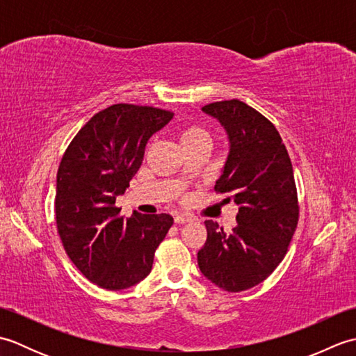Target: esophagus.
Here are the masks:
<instances>
[{
  "label": "esophagus",
  "instance_id": "obj_1",
  "mask_svg": "<svg viewBox=\"0 0 356 356\" xmlns=\"http://www.w3.org/2000/svg\"><path fill=\"white\" fill-rule=\"evenodd\" d=\"M174 222H176L177 225H184V223L191 222V217H188L185 214H176L174 216Z\"/></svg>",
  "mask_w": 356,
  "mask_h": 356
}]
</instances>
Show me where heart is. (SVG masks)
<instances>
[{
  "mask_svg": "<svg viewBox=\"0 0 356 356\" xmlns=\"http://www.w3.org/2000/svg\"><path fill=\"white\" fill-rule=\"evenodd\" d=\"M179 139L182 142V145L186 147L190 143H194L202 139H208V133L203 130V128L197 125H186L179 133Z\"/></svg>",
  "mask_w": 356,
  "mask_h": 356,
  "instance_id": "heart-1",
  "label": "heart"
}]
</instances>
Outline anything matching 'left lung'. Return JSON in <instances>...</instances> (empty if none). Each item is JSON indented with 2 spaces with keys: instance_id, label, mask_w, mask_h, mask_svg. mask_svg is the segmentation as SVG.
Returning a JSON list of instances; mask_svg holds the SVG:
<instances>
[{
  "instance_id": "8db88e82",
  "label": "left lung",
  "mask_w": 356,
  "mask_h": 356,
  "mask_svg": "<svg viewBox=\"0 0 356 356\" xmlns=\"http://www.w3.org/2000/svg\"><path fill=\"white\" fill-rule=\"evenodd\" d=\"M202 110L228 133V161L214 190L237 203L238 225L225 232L207 220L197 263L220 289L241 292L266 280L287 252L300 214L293 170L277 128L255 108L231 99Z\"/></svg>"
}]
</instances>
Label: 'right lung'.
I'll return each mask as SVG.
<instances>
[{
  "label": "right lung",
  "instance_id": "add662e5",
  "mask_svg": "<svg viewBox=\"0 0 356 356\" xmlns=\"http://www.w3.org/2000/svg\"><path fill=\"white\" fill-rule=\"evenodd\" d=\"M172 116L147 105H110L81 128L59 163L58 234L74 266L102 289H127L145 278L171 228L170 214L134 211L124 220L115 203L140 168L148 139Z\"/></svg>",
  "mask_w": 356,
  "mask_h": 356
}]
</instances>
